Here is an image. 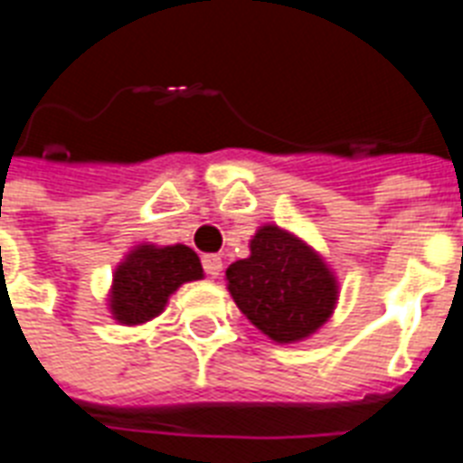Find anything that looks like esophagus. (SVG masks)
Masks as SVG:
<instances>
[{
    "mask_svg": "<svg viewBox=\"0 0 463 463\" xmlns=\"http://www.w3.org/2000/svg\"><path fill=\"white\" fill-rule=\"evenodd\" d=\"M202 267H203V271L211 276V279H216V276H221V271H223V261H221V257H218V254H203Z\"/></svg>",
    "mask_w": 463,
    "mask_h": 463,
    "instance_id": "obj_1",
    "label": "esophagus"
}]
</instances>
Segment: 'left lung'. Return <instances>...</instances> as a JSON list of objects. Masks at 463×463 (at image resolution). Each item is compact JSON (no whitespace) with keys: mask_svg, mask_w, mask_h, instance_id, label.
I'll return each mask as SVG.
<instances>
[{"mask_svg":"<svg viewBox=\"0 0 463 463\" xmlns=\"http://www.w3.org/2000/svg\"><path fill=\"white\" fill-rule=\"evenodd\" d=\"M232 300L276 344H298L319 331L338 300L336 274L305 240L274 223L250 240V257L225 269Z\"/></svg>","mask_w":463,"mask_h":463,"instance_id":"8db88e82","label":"left lung"}]
</instances>
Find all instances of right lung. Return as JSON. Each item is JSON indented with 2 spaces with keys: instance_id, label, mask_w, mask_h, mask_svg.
<instances>
[{
  "instance_id": "obj_1",
  "label": "right lung",
  "mask_w": 463,
  "mask_h": 463,
  "mask_svg": "<svg viewBox=\"0 0 463 463\" xmlns=\"http://www.w3.org/2000/svg\"><path fill=\"white\" fill-rule=\"evenodd\" d=\"M203 279L202 261L187 245H137L119 261L108 293V309L125 326L151 322L182 283Z\"/></svg>"
}]
</instances>
